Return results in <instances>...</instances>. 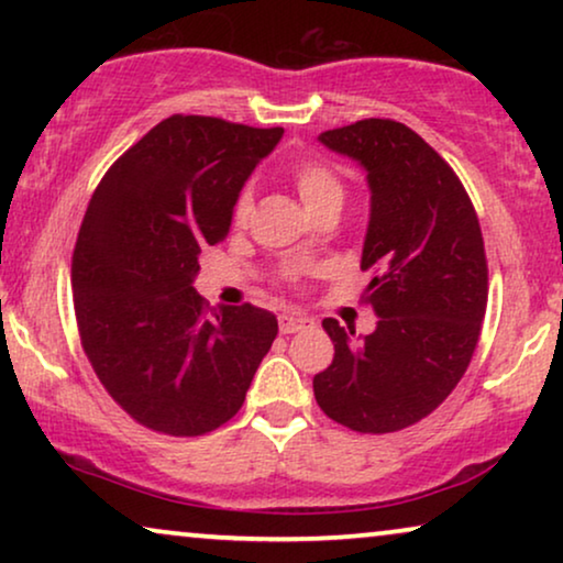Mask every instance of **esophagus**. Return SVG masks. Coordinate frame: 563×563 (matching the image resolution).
I'll return each mask as SVG.
<instances>
[{
    "label": "esophagus",
    "instance_id": "1",
    "mask_svg": "<svg viewBox=\"0 0 563 563\" xmlns=\"http://www.w3.org/2000/svg\"><path fill=\"white\" fill-rule=\"evenodd\" d=\"M314 322L310 320V318H305V314H299V312H284V314H279V330L282 333H299V330H305V328H312Z\"/></svg>",
    "mask_w": 563,
    "mask_h": 563
}]
</instances>
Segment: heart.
<instances>
[{
    "instance_id": "obj_1",
    "label": "heart",
    "mask_w": 563,
    "mask_h": 563,
    "mask_svg": "<svg viewBox=\"0 0 563 563\" xmlns=\"http://www.w3.org/2000/svg\"><path fill=\"white\" fill-rule=\"evenodd\" d=\"M291 181L302 197L307 210H314V207L328 202V199H343V184L338 179V174L328 164L314 158H302L291 166ZM253 207V195L251 189H243L235 199L233 218L235 222H245L251 214Z\"/></svg>"
}]
</instances>
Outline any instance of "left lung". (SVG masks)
<instances>
[{
	"mask_svg": "<svg viewBox=\"0 0 563 563\" xmlns=\"http://www.w3.org/2000/svg\"><path fill=\"white\" fill-rule=\"evenodd\" d=\"M318 141L366 172L372 210L361 268H372V335L325 318L333 364L312 389L330 420L356 433H395L451 395L487 310L482 228L453 168L402 122L368 118Z\"/></svg>",
	"mask_w": 563,
	"mask_h": 563,
	"instance_id": "8db88e82",
	"label": "left lung"
}]
</instances>
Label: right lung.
<instances>
[{
    "label": "right lung",
    "mask_w": 563,
    "mask_h": 563,
    "mask_svg": "<svg viewBox=\"0 0 563 563\" xmlns=\"http://www.w3.org/2000/svg\"><path fill=\"white\" fill-rule=\"evenodd\" d=\"M282 128L172 114L114 161L76 238L71 287L84 353L141 426L202 435L241 410L279 322L261 307H212L195 279Z\"/></svg>",
    "instance_id": "right-lung-1"
}]
</instances>
